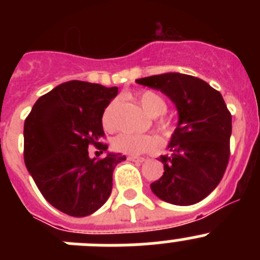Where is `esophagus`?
<instances>
[{
    "mask_svg": "<svg viewBox=\"0 0 260 260\" xmlns=\"http://www.w3.org/2000/svg\"><path fill=\"white\" fill-rule=\"evenodd\" d=\"M128 160H133V161H138V162H143L146 161L147 157H144V156H128Z\"/></svg>",
    "mask_w": 260,
    "mask_h": 260,
    "instance_id": "esophagus-1",
    "label": "esophagus"
}]
</instances>
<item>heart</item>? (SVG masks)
Wrapping results in <instances>:
<instances>
[{"label": "heart", "instance_id": "obj_1", "mask_svg": "<svg viewBox=\"0 0 260 260\" xmlns=\"http://www.w3.org/2000/svg\"><path fill=\"white\" fill-rule=\"evenodd\" d=\"M138 103L141 104L143 110L148 116L156 118V127L161 134L167 135L171 132V121L164 116L167 110V102L160 93L155 91H143L137 96ZM117 102L113 100L105 107L102 116L103 127L107 132H113L116 127L114 123V112H116ZM117 152L127 153V155H141L150 152L157 147V141L152 135H134V134H119L112 142Z\"/></svg>", "mask_w": 260, "mask_h": 260}]
</instances>
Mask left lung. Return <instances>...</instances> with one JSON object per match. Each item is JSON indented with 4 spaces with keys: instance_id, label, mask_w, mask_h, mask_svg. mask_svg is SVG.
Here are the masks:
<instances>
[{
    "instance_id": "8db88e82",
    "label": "left lung",
    "mask_w": 260,
    "mask_h": 260,
    "mask_svg": "<svg viewBox=\"0 0 260 260\" xmlns=\"http://www.w3.org/2000/svg\"><path fill=\"white\" fill-rule=\"evenodd\" d=\"M158 89L178 112L168 155L160 156L164 174L151 183L161 201L190 206L215 190L229 161L232 114L219 91L207 82L180 73L152 75L135 80Z\"/></svg>"
}]
</instances>
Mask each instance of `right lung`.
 <instances>
[{"instance_id":"add662e5","label":"right lung","mask_w":260,"mask_h":260,"mask_svg":"<svg viewBox=\"0 0 260 260\" xmlns=\"http://www.w3.org/2000/svg\"><path fill=\"white\" fill-rule=\"evenodd\" d=\"M117 87L82 80L59 84L39 98L24 121V162L38 189L53 207L83 217L98 211L112 192V176L125 155L89 158L92 144L108 150L102 116Z\"/></svg>"}]
</instances>
